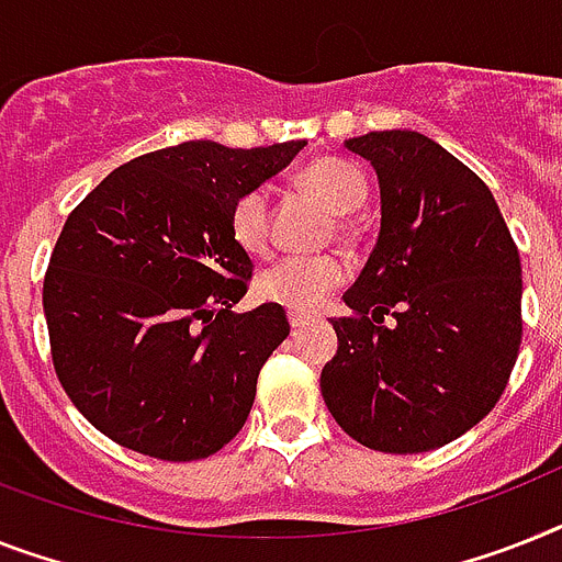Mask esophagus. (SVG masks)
Instances as JSON below:
<instances>
[{"label": "esophagus", "instance_id": "1", "mask_svg": "<svg viewBox=\"0 0 562 562\" xmlns=\"http://www.w3.org/2000/svg\"><path fill=\"white\" fill-rule=\"evenodd\" d=\"M310 322L307 313H290V327L292 330H299V327H304V324Z\"/></svg>", "mask_w": 562, "mask_h": 562}]
</instances>
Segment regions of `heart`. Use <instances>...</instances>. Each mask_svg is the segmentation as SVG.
<instances>
[{"mask_svg": "<svg viewBox=\"0 0 562 562\" xmlns=\"http://www.w3.org/2000/svg\"><path fill=\"white\" fill-rule=\"evenodd\" d=\"M299 187L315 194L324 206L341 215V229H350L356 209L368 198V180L350 160L318 157L299 171ZM232 238L249 255L270 249V198L263 189H249L229 212ZM347 281V261L341 255H290L258 276L255 290L263 301L281 304L292 313H310L322 307L324 299Z\"/></svg>", "mask_w": 562, "mask_h": 562, "instance_id": "b5f03b06", "label": "heart"}]
</instances>
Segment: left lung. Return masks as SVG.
<instances>
[{"instance_id": "left-lung-1", "label": "left lung", "mask_w": 562, "mask_h": 562, "mask_svg": "<svg viewBox=\"0 0 562 562\" xmlns=\"http://www.w3.org/2000/svg\"><path fill=\"white\" fill-rule=\"evenodd\" d=\"M370 160L382 229L336 318L322 396L384 453L442 448L491 414L522 338V267L491 189L419 132L345 140Z\"/></svg>"}]
</instances>
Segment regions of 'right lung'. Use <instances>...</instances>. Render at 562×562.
Listing matches in <instances>:
<instances>
[{"instance_id": "1", "label": "right lung", "mask_w": 562, "mask_h": 562, "mask_svg": "<svg viewBox=\"0 0 562 562\" xmlns=\"http://www.w3.org/2000/svg\"><path fill=\"white\" fill-rule=\"evenodd\" d=\"M304 146L160 148L111 171L68 215L42 307L59 384L100 434L189 462L244 428L290 322L281 304L232 313L252 261L229 212Z\"/></svg>"}]
</instances>
